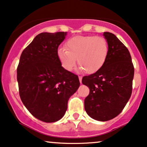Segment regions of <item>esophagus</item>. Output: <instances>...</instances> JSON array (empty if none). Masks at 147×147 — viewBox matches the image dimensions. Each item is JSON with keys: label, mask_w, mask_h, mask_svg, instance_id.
Listing matches in <instances>:
<instances>
[{"label": "esophagus", "mask_w": 147, "mask_h": 147, "mask_svg": "<svg viewBox=\"0 0 147 147\" xmlns=\"http://www.w3.org/2000/svg\"><path fill=\"white\" fill-rule=\"evenodd\" d=\"M79 79L80 83H82V77H79Z\"/></svg>", "instance_id": "obj_1"}]
</instances>
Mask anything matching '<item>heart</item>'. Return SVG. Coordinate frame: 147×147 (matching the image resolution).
I'll return each instance as SVG.
<instances>
[{"instance_id": "obj_1", "label": "heart", "mask_w": 147, "mask_h": 147, "mask_svg": "<svg viewBox=\"0 0 147 147\" xmlns=\"http://www.w3.org/2000/svg\"><path fill=\"white\" fill-rule=\"evenodd\" d=\"M64 48L58 50L57 56L62 68L68 72L75 67L77 59L79 70L95 73L104 65L109 54L106 40L95 36L72 37L66 41Z\"/></svg>"}]
</instances>
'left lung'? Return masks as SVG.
I'll list each match as a JSON object with an SVG mask.
<instances>
[{
    "label": "left lung",
    "instance_id": "8db88e82",
    "mask_svg": "<svg viewBox=\"0 0 147 147\" xmlns=\"http://www.w3.org/2000/svg\"><path fill=\"white\" fill-rule=\"evenodd\" d=\"M109 54L99 71L82 79L89 88L85 99L86 112L95 120L105 122L114 118L124 108L132 94L134 69L130 52L114 34L104 32Z\"/></svg>",
    "mask_w": 147,
    "mask_h": 147
}]
</instances>
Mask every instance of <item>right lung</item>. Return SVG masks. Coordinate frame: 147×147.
Returning a JSON list of instances; mask_svg holds the SVG:
<instances>
[{
    "mask_svg": "<svg viewBox=\"0 0 147 147\" xmlns=\"http://www.w3.org/2000/svg\"><path fill=\"white\" fill-rule=\"evenodd\" d=\"M67 32H44L23 51L17 67L19 95L25 107L38 120L55 122L65 114L68 101L77 91V75L64 70L58 46Z\"/></svg>",
    "mask_w": 147,
    "mask_h": 147,
    "instance_id": "obj_1",
    "label": "right lung"
}]
</instances>
